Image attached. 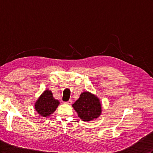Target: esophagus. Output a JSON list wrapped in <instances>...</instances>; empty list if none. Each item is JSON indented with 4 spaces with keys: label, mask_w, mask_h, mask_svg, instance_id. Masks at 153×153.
<instances>
[{
    "label": "esophagus",
    "mask_w": 153,
    "mask_h": 153,
    "mask_svg": "<svg viewBox=\"0 0 153 153\" xmlns=\"http://www.w3.org/2000/svg\"><path fill=\"white\" fill-rule=\"evenodd\" d=\"M72 101L71 100H68V101H66V102H65V103H66V104H68V105H70V104H72Z\"/></svg>",
    "instance_id": "obj_1"
}]
</instances>
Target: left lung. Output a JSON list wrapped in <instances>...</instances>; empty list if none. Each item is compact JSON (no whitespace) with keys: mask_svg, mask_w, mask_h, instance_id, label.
I'll use <instances>...</instances> for the list:
<instances>
[{"mask_svg":"<svg viewBox=\"0 0 153 153\" xmlns=\"http://www.w3.org/2000/svg\"><path fill=\"white\" fill-rule=\"evenodd\" d=\"M78 116L85 121L98 117L101 113V105L98 97L89 92L81 94L79 98L72 105Z\"/></svg>","mask_w":153,"mask_h":153,"instance_id":"8db88e82","label":"left lung"}]
</instances>
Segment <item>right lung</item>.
Here are the masks:
<instances>
[{"instance_id":"right-lung-1","label":"right lung","mask_w":153,"mask_h":153,"mask_svg":"<svg viewBox=\"0 0 153 153\" xmlns=\"http://www.w3.org/2000/svg\"><path fill=\"white\" fill-rule=\"evenodd\" d=\"M59 101L54 99L52 92L50 90L45 91L39 97L35 104V108L39 114L42 117H48L56 110Z\"/></svg>"}]
</instances>
